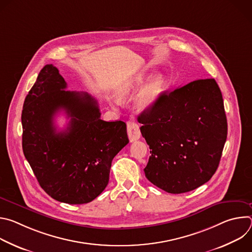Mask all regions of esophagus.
<instances>
[{"label":"esophagus","instance_id":"esophagus-1","mask_svg":"<svg viewBox=\"0 0 252 252\" xmlns=\"http://www.w3.org/2000/svg\"><path fill=\"white\" fill-rule=\"evenodd\" d=\"M126 125H127V134H128L129 140L131 142L137 140L140 137V129L138 125L133 121L127 122Z\"/></svg>","mask_w":252,"mask_h":252}]
</instances>
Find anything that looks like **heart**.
<instances>
[{"label":"heart","instance_id":"1","mask_svg":"<svg viewBox=\"0 0 252 252\" xmlns=\"http://www.w3.org/2000/svg\"><path fill=\"white\" fill-rule=\"evenodd\" d=\"M145 75H137L127 81L118 90V96L126 98L136 92L145 82ZM165 87V79L162 75L154 76L137 94L134 99V106L137 112H146L151 110L157 103Z\"/></svg>","mask_w":252,"mask_h":252}]
</instances>
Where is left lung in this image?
<instances>
[{
    "mask_svg": "<svg viewBox=\"0 0 252 252\" xmlns=\"http://www.w3.org/2000/svg\"><path fill=\"white\" fill-rule=\"evenodd\" d=\"M137 121L151 154L149 181L169 193L207 183L217 171L227 136L220 89L214 79L196 80L162 93Z\"/></svg>",
    "mask_w": 252,
    "mask_h": 252,
    "instance_id": "8db88e82",
    "label": "left lung"
}]
</instances>
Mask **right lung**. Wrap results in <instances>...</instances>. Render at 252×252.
Returning a JSON list of instances; mask_svg holds the SVG:
<instances>
[{
    "instance_id": "obj_1",
    "label": "right lung",
    "mask_w": 252,
    "mask_h": 252,
    "mask_svg": "<svg viewBox=\"0 0 252 252\" xmlns=\"http://www.w3.org/2000/svg\"><path fill=\"white\" fill-rule=\"evenodd\" d=\"M53 64L45 65L27 94L23 112V152L41 188L54 199L83 204L109 184L113 158L128 143L126 125L100 120L97 101L88 93L64 91ZM71 120L57 132L54 116Z\"/></svg>"
}]
</instances>
